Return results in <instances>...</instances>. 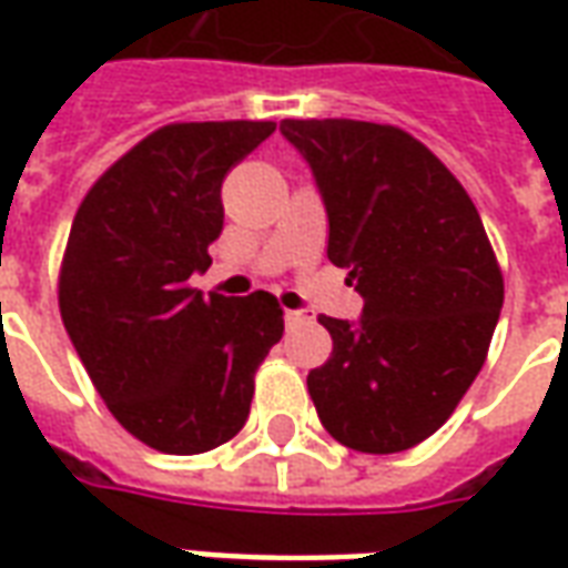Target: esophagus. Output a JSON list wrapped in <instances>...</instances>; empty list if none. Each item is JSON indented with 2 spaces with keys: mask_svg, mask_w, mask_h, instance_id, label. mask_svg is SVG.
Here are the masks:
<instances>
[{
  "mask_svg": "<svg viewBox=\"0 0 568 568\" xmlns=\"http://www.w3.org/2000/svg\"><path fill=\"white\" fill-rule=\"evenodd\" d=\"M285 322H288V325H310L313 316H310L307 310H285Z\"/></svg>",
  "mask_w": 568,
  "mask_h": 568,
  "instance_id": "obj_1",
  "label": "esophagus"
}]
</instances>
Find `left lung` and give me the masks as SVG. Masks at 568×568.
Wrapping results in <instances>:
<instances>
[{
	"label": "left lung",
	"mask_w": 568,
	"mask_h": 568,
	"mask_svg": "<svg viewBox=\"0 0 568 568\" xmlns=\"http://www.w3.org/2000/svg\"><path fill=\"white\" fill-rule=\"evenodd\" d=\"M316 175L328 261L365 301L362 320L320 316L332 358L307 374L322 426L358 453L435 435L487 362L505 283L459 179L393 124L285 118Z\"/></svg>",
	"instance_id": "left-lung-1"
}]
</instances>
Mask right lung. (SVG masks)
Here are the masks:
<instances>
[{"label":"right lung","mask_w":568,"mask_h":568,"mask_svg":"<svg viewBox=\"0 0 568 568\" xmlns=\"http://www.w3.org/2000/svg\"><path fill=\"white\" fill-rule=\"evenodd\" d=\"M273 121L166 124L81 200L60 264V316L97 393L133 438L194 456L243 428L255 371L283 337L271 292L203 297L222 182Z\"/></svg>","instance_id":"1"}]
</instances>
